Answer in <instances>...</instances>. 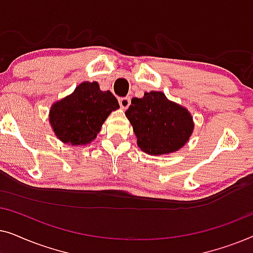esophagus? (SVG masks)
I'll return each mask as SVG.
<instances>
[{
    "label": "esophagus",
    "instance_id": "esophagus-1",
    "mask_svg": "<svg viewBox=\"0 0 253 253\" xmlns=\"http://www.w3.org/2000/svg\"><path fill=\"white\" fill-rule=\"evenodd\" d=\"M119 102H120L121 108L126 110V109H127V107L130 106L131 100H130V98H121V99L119 100Z\"/></svg>",
    "mask_w": 253,
    "mask_h": 253
}]
</instances>
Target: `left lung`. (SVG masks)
<instances>
[{
    "label": "left lung",
    "instance_id": "obj_1",
    "mask_svg": "<svg viewBox=\"0 0 253 253\" xmlns=\"http://www.w3.org/2000/svg\"><path fill=\"white\" fill-rule=\"evenodd\" d=\"M126 116L133 127L138 147L150 155L178 151L195 127L189 110L168 100L162 92H145L141 99L133 98Z\"/></svg>",
    "mask_w": 253,
    "mask_h": 253
}]
</instances>
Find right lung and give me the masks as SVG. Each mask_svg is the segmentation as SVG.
Instances as JSON below:
<instances>
[{
	"instance_id": "right-lung-1",
	"label": "right lung",
	"mask_w": 253,
	"mask_h": 253,
	"mask_svg": "<svg viewBox=\"0 0 253 253\" xmlns=\"http://www.w3.org/2000/svg\"><path fill=\"white\" fill-rule=\"evenodd\" d=\"M120 108L110 91H101L96 82H84L51 106L49 122L61 141L86 145L95 139L107 117Z\"/></svg>"
}]
</instances>
